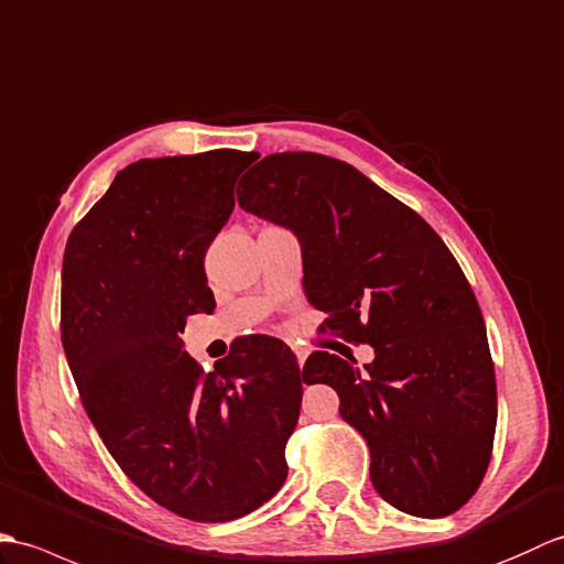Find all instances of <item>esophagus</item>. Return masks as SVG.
<instances>
[{"mask_svg":"<svg viewBox=\"0 0 564 564\" xmlns=\"http://www.w3.org/2000/svg\"><path fill=\"white\" fill-rule=\"evenodd\" d=\"M294 355H296L299 367H302L304 361H306V357H308V349H304V347H294Z\"/></svg>","mask_w":564,"mask_h":564,"instance_id":"esophagus-1","label":"esophagus"}]
</instances>
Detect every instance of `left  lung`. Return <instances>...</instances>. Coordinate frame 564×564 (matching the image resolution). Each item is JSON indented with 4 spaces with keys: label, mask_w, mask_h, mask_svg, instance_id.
<instances>
[{
    "label": "left lung",
    "mask_w": 564,
    "mask_h": 564,
    "mask_svg": "<svg viewBox=\"0 0 564 564\" xmlns=\"http://www.w3.org/2000/svg\"><path fill=\"white\" fill-rule=\"evenodd\" d=\"M239 205L290 229L304 292L325 325L373 347L365 369L314 352L308 383L340 395V415L365 436L371 482L412 517L454 514L490 466L497 424L485 321L436 231L345 161L270 154L241 178Z\"/></svg>",
    "instance_id": "obj_1"
}]
</instances>
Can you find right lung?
<instances>
[{"label": "right lung", "instance_id": "obj_1", "mask_svg": "<svg viewBox=\"0 0 564 564\" xmlns=\"http://www.w3.org/2000/svg\"><path fill=\"white\" fill-rule=\"evenodd\" d=\"M253 152L140 159L72 229L62 260V345L86 415L156 505L221 523L286 480L302 383L278 337L248 335L205 373L185 318L212 314L205 253L234 212Z\"/></svg>", "mask_w": 564, "mask_h": 564}]
</instances>
